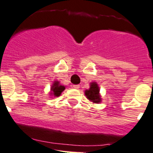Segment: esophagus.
<instances>
[{"mask_svg": "<svg viewBox=\"0 0 153 153\" xmlns=\"http://www.w3.org/2000/svg\"><path fill=\"white\" fill-rule=\"evenodd\" d=\"M74 88H76V89H78V88H80V85H74L73 86Z\"/></svg>", "mask_w": 153, "mask_h": 153, "instance_id": "1", "label": "esophagus"}]
</instances>
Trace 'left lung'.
I'll return each instance as SVG.
<instances>
[{"mask_svg":"<svg viewBox=\"0 0 153 153\" xmlns=\"http://www.w3.org/2000/svg\"><path fill=\"white\" fill-rule=\"evenodd\" d=\"M99 92H100V90H99L97 84L93 82L91 84L89 89L85 91V95L88 100L97 104V103L100 102V97Z\"/></svg>","mask_w":153,"mask_h":153,"instance_id":"left-lung-1","label":"left lung"}]
</instances>
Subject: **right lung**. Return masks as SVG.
<instances>
[{
    "mask_svg": "<svg viewBox=\"0 0 153 153\" xmlns=\"http://www.w3.org/2000/svg\"><path fill=\"white\" fill-rule=\"evenodd\" d=\"M65 87L63 85H60L58 81H54V84L51 88L52 90V94L54 95L55 97H59L61 94V93L65 90Z\"/></svg>",
    "mask_w": 153,
    "mask_h": 153,
    "instance_id": "1",
    "label": "right lung"
}]
</instances>
